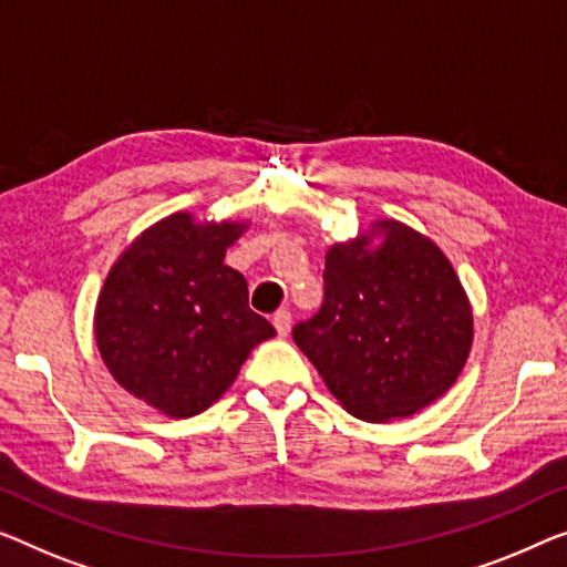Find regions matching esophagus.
I'll return each mask as SVG.
<instances>
[{"label":"esophagus","mask_w":567,"mask_h":567,"mask_svg":"<svg viewBox=\"0 0 567 567\" xmlns=\"http://www.w3.org/2000/svg\"><path fill=\"white\" fill-rule=\"evenodd\" d=\"M272 323H275V328H277V333L280 336H287L290 333V326H292V316H290V310H277L275 316H272Z\"/></svg>","instance_id":"esophagus-1"}]
</instances>
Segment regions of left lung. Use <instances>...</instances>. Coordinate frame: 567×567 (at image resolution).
I'll use <instances>...</instances> for the list:
<instances>
[{
    "instance_id": "8db88e82",
    "label": "left lung",
    "mask_w": 567,
    "mask_h": 567,
    "mask_svg": "<svg viewBox=\"0 0 567 567\" xmlns=\"http://www.w3.org/2000/svg\"><path fill=\"white\" fill-rule=\"evenodd\" d=\"M377 233L383 244L371 248ZM292 338L346 412L386 422L451 390L468 359L473 316L443 251L410 226L379 221L328 249L323 306Z\"/></svg>"
}]
</instances>
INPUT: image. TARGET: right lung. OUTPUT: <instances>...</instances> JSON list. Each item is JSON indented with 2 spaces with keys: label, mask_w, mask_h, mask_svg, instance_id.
Returning a JSON list of instances; mask_svg holds the SVG:
<instances>
[{
  "label": "right lung",
  "mask_w": 567,
  "mask_h": 567,
  "mask_svg": "<svg viewBox=\"0 0 567 567\" xmlns=\"http://www.w3.org/2000/svg\"><path fill=\"white\" fill-rule=\"evenodd\" d=\"M244 224L173 214L137 236L101 287L94 318L106 369L126 392L193 417L229 390L249 351L275 336L249 308L241 272L224 265Z\"/></svg>",
  "instance_id": "1"
}]
</instances>
